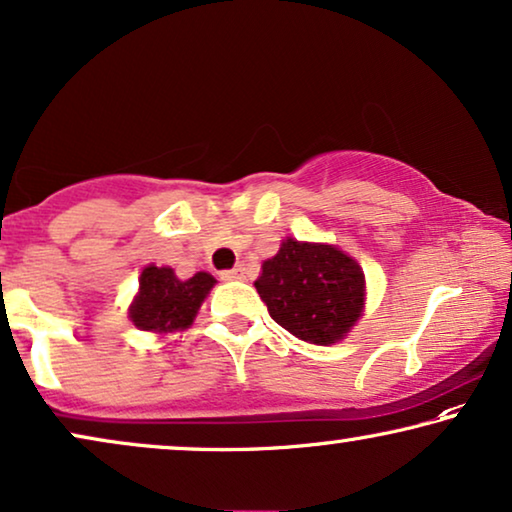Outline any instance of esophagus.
<instances>
[{"label":"esophagus","instance_id":"esophagus-1","mask_svg":"<svg viewBox=\"0 0 512 512\" xmlns=\"http://www.w3.org/2000/svg\"><path fill=\"white\" fill-rule=\"evenodd\" d=\"M220 278L222 280H241L243 278V269H241V266H236V269L220 271Z\"/></svg>","mask_w":512,"mask_h":512}]
</instances>
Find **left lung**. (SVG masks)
Segmentation results:
<instances>
[{
  "label": "left lung",
  "instance_id": "1",
  "mask_svg": "<svg viewBox=\"0 0 512 512\" xmlns=\"http://www.w3.org/2000/svg\"><path fill=\"white\" fill-rule=\"evenodd\" d=\"M259 297L280 327L315 345L336 343L364 306V273L343 250L287 239L262 264Z\"/></svg>",
  "mask_w": 512,
  "mask_h": 512
}]
</instances>
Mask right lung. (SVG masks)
<instances>
[{
    "label": "right lung",
    "instance_id": "1",
    "mask_svg": "<svg viewBox=\"0 0 512 512\" xmlns=\"http://www.w3.org/2000/svg\"><path fill=\"white\" fill-rule=\"evenodd\" d=\"M215 285L211 273H194L178 280L167 266H148L139 280V297L129 308V318L143 331H174L192 325L201 301Z\"/></svg>",
    "mask_w": 512,
    "mask_h": 512
}]
</instances>
